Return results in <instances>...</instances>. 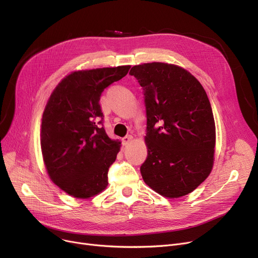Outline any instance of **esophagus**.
Returning <instances> with one entry per match:
<instances>
[{
	"label": "esophagus",
	"instance_id": "34e87169",
	"mask_svg": "<svg viewBox=\"0 0 258 258\" xmlns=\"http://www.w3.org/2000/svg\"><path fill=\"white\" fill-rule=\"evenodd\" d=\"M132 140H133V137L131 135H128V136H125L123 139H122V143H123V145H127Z\"/></svg>",
	"mask_w": 258,
	"mask_h": 258
}]
</instances>
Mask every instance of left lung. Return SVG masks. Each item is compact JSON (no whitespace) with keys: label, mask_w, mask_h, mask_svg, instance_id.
Returning a JSON list of instances; mask_svg holds the SVG:
<instances>
[{"label":"left lung","mask_w":258,"mask_h":258,"mask_svg":"<svg viewBox=\"0 0 258 258\" xmlns=\"http://www.w3.org/2000/svg\"><path fill=\"white\" fill-rule=\"evenodd\" d=\"M130 74L144 92V182L168 199L192 192L210 174L214 160L215 123L204 88L192 74L171 63L134 66Z\"/></svg>","instance_id":"1"}]
</instances>
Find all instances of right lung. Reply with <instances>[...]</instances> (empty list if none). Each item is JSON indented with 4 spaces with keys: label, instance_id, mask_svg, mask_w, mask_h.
Listing matches in <instances>:
<instances>
[{
    "label": "right lung",
    "instance_id": "right-lung-1",
    "mask_svg": "<svg viewBox=\"0 0 258 258\" xmlns=\"http://www.w3.org/2000/svg\"><path fill=\"white\" fill-rule=\"evenodd\" d=\"M131 66L75 71L52 92L42 118L40 147L50 179L77 199L104 190L121 142L108 138L101 93L124 77Z\"/></svg>",
    "mask_w": 258,
    "mask_h": 258
}]
</instances>
